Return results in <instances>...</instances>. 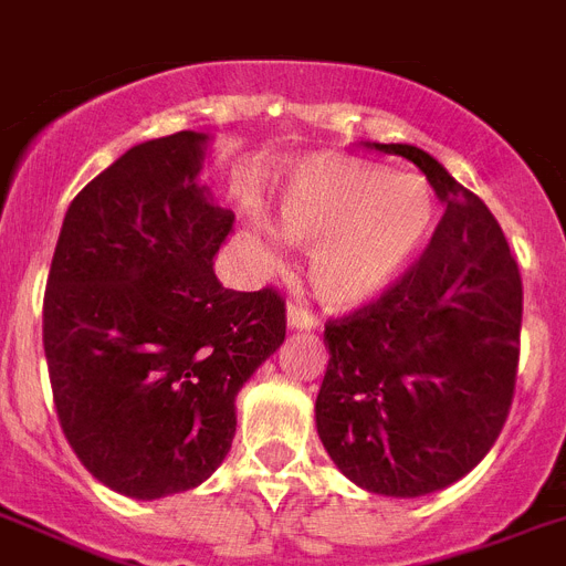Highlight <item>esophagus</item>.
Returning a JSON list of instances; mask_svg holds the SVG:
<instances>
[{
    "label": "esophagus",
    "mask_w": 566,
    "mask_h": 566,
    "mask_svg": "<svg viewBox=\"0 0 566 566\" xmlns=\"http://www.w3.org/2000/svg\"><path fill=\"white\" fill-rule=\"evenodd\" d=\"M287 327H291V331H316V327H319V319H316L302 302H291V305H287Z\"/></svg>",
    "instance_id": "34e87169"
}]
</instances>
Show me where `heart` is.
Returning <instances> with one entry per match:
<instances>
[{
    "mask_svg": "<svg viewBox=\"0 0 566 566\" xmlns=\"http://www.w3.org/2000/svg\"><path fill=\"white\" fill-rule=\"evenodd\" d=\"M437 198L415 172H388L345 155H313L279 192V230L311 247V287L331 307L350 311L391 287L420 255L434 227ZM270 268H279V232L255 212Z\"/></svg>",
    "mask_w": 566,
    "mask_h": 566,
    "instance_id": "b5f03b06",
    "label": "heart"
}]
</instances>
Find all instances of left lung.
I'll return each instance as SVG.
<instances>
[{
	"label": "left lung",
	"instance_id": "8db88e82",
	"mask_svg": "<svg viewBox=\"0 0 566 566\" xmlns=\"http://www.w3.org/2000/svg\"><path fill=\"white\" fill-rule=\"evenodd\" d=\"M365 146L411 160L446 212L391 291L327 322L316 431L359 489L420 497L472 472L501 434L524 287L495 216L443 164L408 144Z\"/></svg>",
	"mask_w": 566,
	"mask_h": 566
}]
</instances>
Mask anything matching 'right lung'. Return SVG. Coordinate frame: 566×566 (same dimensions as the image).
<instances>
[{
	"label": "right lung",
	"mask_w": 566,
	"mask_h": 566,
	"mask_svg": "<svg viewBox=\"0 0 566 566\" xmlns=\"http://www.w3.org/2000/svg\"><path fill=\"white\" fill-rule=\"evenodd\" d=\"M210 140H146L85 184L45 284L60 426L80 463L135 501L187 492L224 463L235 397L284 342L282 296L230 291L212 268L235 216L201 184Z\"/></svg>",
	"instance_id": "obj_1"
}]
</instances>
